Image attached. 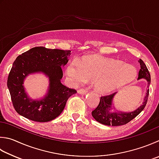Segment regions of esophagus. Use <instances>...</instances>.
<instances>
[{
  "label": "esophagus",
  "instance_id": "obj_1",
  "mask_svg": "<svg viewBox=\"0 0 159 159\" xmlns=\"http://www.w3.org/2000/svg\"><path fill=\"white\" fill-rule=\"evenodd\" d=\"M77 93H78L79 94H81V95H84V94L86 93H87V90L79 89L78 91H77Z\"/></svg>",
  "mask_w": 159,
  "mask_h": 159
}]
</instances>
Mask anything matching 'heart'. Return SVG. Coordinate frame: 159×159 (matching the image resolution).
I'll use <instances>...</instances> for the list:
<instances>
[{
	"mask_svg": "<svg viewBox=\"0 0 159 159\" xmlns=\"http://www.w3.org/2000/svg\"><path fill=\"white\" fill-rule=\"evenodd\" d=\"M65 73L72 85L93 82L96 91L104 95L116 91L136 76L135 68L131 66L99 55L85 57L80 62L71 61L66 67Z\"/></svg>",
	"mask_w": 159,
	"mask_h": 159,
	"instance_id": "1",
	"label": "heart"
}]
</instances>
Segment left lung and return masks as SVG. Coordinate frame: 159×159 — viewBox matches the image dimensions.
<instances>
[{
    "label": "left lung",
    "mask_w": 159,
    "mask_h": 159,
    "mask_svg": "<svg viewBox=\"0 0 159 159\" xmlns=\"http://www.w3.org/2000/svg\"><path fill=\"white\" fill-rule=\"evenodd\" d=\"M139 62L140 64V69L139 73L138 80L145 79L148 82V87H149L151 82L150 74L142 59H140ZM149 91V89L147 90L145 96L141 105L137 108L136 110L131 112L118 111L117 110L116 111H111L113 109H116L115 107L113 106V99H114L117 93L107 95V96L101 97L98 106L96 107V109L92 111V116L98 122L102 125H108V126L124 125L130 122L134 118H136L144 109L147 102H148Z\"/></svg>",
    "instance_id": "obj_1"
}]
</instances>
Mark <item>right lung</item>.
Returning <instances> with one entry per match:
<instances>
[{
  "instance_id": "add662e5",
  "label": "right lung",
  "mask_w": 159,
  "mask_h": 159,
  "mask_svg": "<svg viewBox=\"0 0 159 159\" xmlns=\"http://www.w3.org/2000/svg\"><path fill=\"white\" fill-rule=\"evenodd\" d=\"M70 50L35 47L18 56L7 78V88L16 111L25 118L39 122L51 121L61 114L75 89L63 85L61 67L68 61ZM43 73L49 77L47 93L41 99L30 98L23 85L29 74Z\"/></svg>"
}]
</instances>
